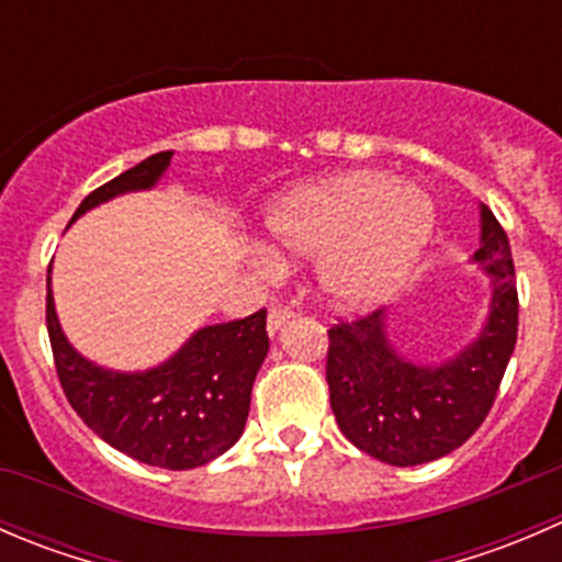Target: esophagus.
I'll list each match as a JSON object with an SVG mask.
<instances>
[{"instance_id":"esophagus-1","label":"esophagus","mask_w":562,"mask_h":562,"mask_svg":"<svg viewBox=\"0 0 562 562\" xmlns=\"http://www.w3.org/2000/svg\"><path fill=\"white\" fill-rule=\"evenodd\" d=\"M293 317H296V313H293V310L271 307L269 310V321H266V328H269V334H271V337H274V334L280 331V328H285L288 323L293 321Z\"/></svg>"}]
</instances>
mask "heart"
I'll return each instance as SVG.
<instances>
[{"mask_svg": "<svg viewBox=\"0 0 562 562\" xmlns=\"http://www.w3.org/2000/svg\"><path fill=\"white\" fill-rule=\"evenodd\" d=\"M280 247L317 255L321 291L342 307H367L389 296L427 249L435 206L427 192L381 171H350L313 181L280 198L266 214ZM274 266L277 255L260 247Z\"/></svg>", "mask_w": 562, "mask_h": 562, "instance_id": "heart-1", "label": "heart"}]
</instances>
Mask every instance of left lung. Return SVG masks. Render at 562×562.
Returning <instances> with one entry per match:
<instances>
[{
    "label": "left lung",
    "instance_id": "left-lung-1",
    "mask_svg": "<svg viewBox=\"0 0 562 562\" xmlns=\"http://www.w3.org/2000/svg\"><path fill=\"white\" fill-rule=\"evenodd\" d=\"M473 263L490 274V313L473 342L440 364L402 356L386 310L328 328L326 381L345 438L396 468L459 449L490 413L517 345L519 299L506 231L481 203Z\"/></svg>",
    "mask_w": 562,
    "mask_h": 562
}]
</instances>
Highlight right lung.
<instances>
[{"mask_svg": "<svg viewBox=\"0 0 562 562\" xmlns=\"http://www.w3.org/2000/svg\"><path fill=\"white\" fill-rule=\"evenodd\" d=\"M171 157L173 151L146 157L89 192L70 225L111 198L151 190ZM45 323L67 402L98 438L122 454L151 468L192 470L225 454L245 432L255 375L269 353L266 310L198 328L173 356L144 372L108 370L72 348L56 317L50 277Z\"/></svg>", "mask_w": 562, "mask_h": 562, "instance_id": "obj_1", "label": "right lung"}]
</instances>
